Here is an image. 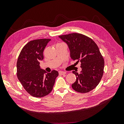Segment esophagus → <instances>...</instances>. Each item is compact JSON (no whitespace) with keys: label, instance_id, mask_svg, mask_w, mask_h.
<instances>
[{"label":"esophagus","instance_id":"1","mask_svg":"<svg viewBox=\"0 0 124 124\" xmlns=\"http://www.w3.org/2000/svg\"><path fill=\"white\" fill-rule=\"evenodd\" d=\"M66 73V72H64V71H59V74L61 75V76H62V75H64Z\"/></svg>","mask_w":124,"mask_h":124}]
</instances>
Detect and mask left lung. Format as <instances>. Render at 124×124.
Listing matches in <instances>:
<instances>
[{
	"label": "left lung",
	"mask_w": 124,
	"mask_h": 124,
	"mask_svg": "<svg viewBox=\"0 0 124 124\" xmlns=\"http://www.w3.org/2000/svg\"><path fill=\"white\" fill-rule=\"evenodd\" d=\"M59 37L68 44L73 61L81 62V73L72 71L77 77L72 88L81 93L91 91L98 85L104 72V59L98 46L91 38L81 33H71Z\"/></svg>",
	"instance_id": "1"
}]
</instances>
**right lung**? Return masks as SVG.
Returning a JSON list of instances; mask_svg holds the SVG:
<instances>
[{
  "instance_id": "1",
  "label": "right lung",
  "mask_w": 124,
  "mask_h": 124,
  "mask_svg": "<svg viewBox=\"0 0 124 124\" xmlns=\"http://www.w3.org/2000/svg\"><path fill=\"white\" fill-rule=\"evenodd\" d=\"M50 39L29 41L22 48L17 61V77L29 94L35 97H44L51 92L58 72L52 70L47 73L40 69V61Z\"/></svg>"
}]
</instances>
